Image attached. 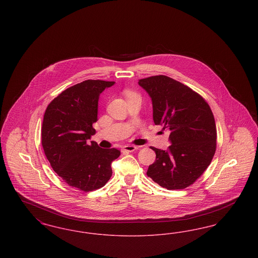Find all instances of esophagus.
<instances>
[{
    "instance_id": "1",
    "label": "esophagus",
    "mask_w": 258,
    "mask_h": 258,
    "mask_svg": "<svg viewBox=\"0 0 258 258\" xmlns=\"http://www.w3.org/2000/svg\"><path fill=\"white\" fill-rule=\"evenodd\" d=\"M136 149H137V147L134 146V145H125L123 147V151H124V152H134Z\"/></svg>"
}]
</instances>
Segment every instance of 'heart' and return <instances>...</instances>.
<instances>
[{"label":"heart","instance_id":"obj_1","mask_svg":"<svg viewBox=\"0 0 258 258\" xmlns=\"http://www.w3.org/2000/svg\"><path fill=\"white\" fill-rule=\"evenodd\" d=\"M135 93H133V92H125V96H126V98H131V97H133V96H135Z\"/></svg>","mask_w":258,"mask_h":258}]
</instances>
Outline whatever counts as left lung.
<instances>
[{
  "mask_svg": "<svg viewBox=\"0 0 258 258\" xmlns=\"http://www.w3.org/2000/svg\"><path fill=\"white\" fill-rule=\"evenodd\" d=\"M153 105L155 124L170 132L171 145L156 152L148 168L154 182L167 189H183L207 169L216 152L217 130L208 103L190 88L165 75L138 81Z\"/></svg>",
  "mask_w": 258,
  "mask_h": 258,
  "instance_id": "obj_1",
  "label": "left lung"
}]
</instances>
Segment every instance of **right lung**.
Wrapping results in <instances>:
<instances>
[{"mask_svg":"<svg viewBox=\"0 0 258 258\" xmlns=\"http://www.w3.org/2000/svg\"><path fill=\"white\" fill-rule=\"evenodd\" d=\"M115 82L85 80L70 87L47 106L41 144L53 170L71 186L84 191L102 187L112 176L111 163L120 151L89 142L96 134L99 95Z\"/></svg>","mask_w":258,"mask_h":258,"instance_id":"right-lung-1","label":"right lung"}]
</instances>
